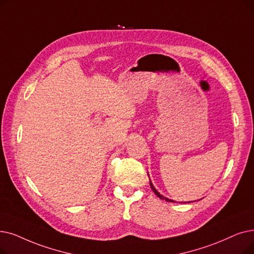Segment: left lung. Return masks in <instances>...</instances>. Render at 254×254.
I'll use <instances>...</instances> for the list:
<instances>
[{
  "mask_svg": "<svg viewBox=\"0 0 254 254\" xmlns=\"http://www.w3.org/2000/svg\"><path fill=\"white\" fill-rule=\"evenodd\" d=\"M148 178H149V175H148ZM149 185H150V188H151V190L154 192V194H156V195H157L159 198H161L162 200L168 201V202H175L174 200H172V199H169V198H167V197H164L163 195H161V194H160V192H158V191H157V189L154 188V187H153V185H152V183H151V182H149Z\"/></svg>",
  "mask_w": 254,
  "mask_h": 254,
  "instance_id": "1",
  "label": "left lung"
}]
</instances>
